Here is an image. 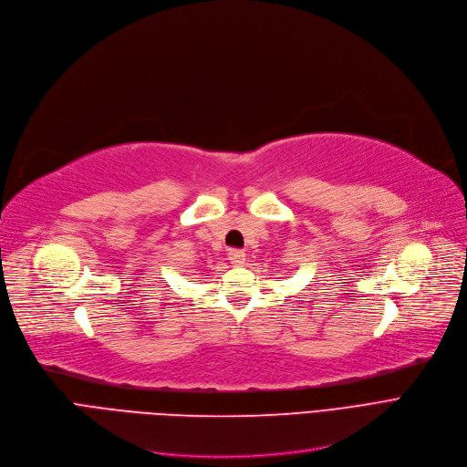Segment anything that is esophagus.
<instances>
[{
	"mask_svg": "<svg viewBox=\"0 0 467 467\" xmlns=\"http://www.w3.org/2000/svg\"><path fill=\"white\" fill-rule=\"evenodd\" d=\"M228 260H230L232 264H235V265L243 264V262H245V251H241V249H230V251H228Z\"/></svg>",
	"mask_w": 467,
	"mask_h": 467,
	"instance_id": "1",
	"label": "esophagus"
}]
</instances>
